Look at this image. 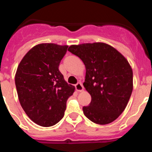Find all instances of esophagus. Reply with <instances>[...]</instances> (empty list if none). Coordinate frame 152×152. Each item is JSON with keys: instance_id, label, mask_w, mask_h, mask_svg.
<instances>
[{"instance_id": "34e87169", "label": "esophagus", "mask_w": 152, "mask_h": 152, "mask_svg": "<svg viewBox=\"0 0 152 152\" xmlns=\"http://www.w3.org/2000/svg\"><path fill=\"white\" fill-rule=\"evenodd\" d=\"M75 88H76V90L77 91H83V90H84V88H83V84L81 83H78L75 86Z\"/></svg>"}]
</instances>
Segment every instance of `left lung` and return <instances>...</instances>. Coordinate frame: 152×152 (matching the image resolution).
I'll list each match as a JSON object with an SVG mask.
<instances>
[{
	"instance_id": "obj_1",
	"label": "left lung",
	"mask_w": 152,
	"mask_h": 152,
	"mask_svg": "<svg viewBox=\"0 0 152 152\" xmlns=\"http://www.w3.org/2000/svg\"><path fill=\"white\" fill-rule=\"evenodd\" d=\"M68 51L86 66L83 86L91 101L83 108L84 115L96 124L113 122L125 110L133 91V70L129 62L104 42L72 45Z\"/></svg>"
}]
</instances>
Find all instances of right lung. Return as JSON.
<instances>
[{
    "label": "right lung",
    "instance_id": "obj_1",
    "mask_svg": "<svg viewBox=\"0 0 152 152\" xmlns=\"http://www.w3.org/2000/svg\"><path fill=\"white\" fill-rule=\"evenodd\" d=\"M68 46L40 43L30 49L17 68L15 83L20 104L31 120L51 127L64 115L75 87L58 69Z\"/></svg>",
    "mask_w": 152,
    "mask_h": 152
}]
</instances>
